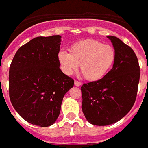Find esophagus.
<instances>
[{"label":"esophagus","mask_w":148,"mask_h":148,"mask_svg":"<svg viewBox=\"0 0 148 148\" xmlns=\"http://www.w3.org/2000/svg\"><path fill=\"white\" fill-rule=\"evenodd\" d=\"M74 83H75V86H81V82H79V81H76V80H75Z\"/></svg>","instance_id":"34e87169"}]
</instances>
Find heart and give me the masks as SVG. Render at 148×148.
<instances>
[{
    "mask_svg": "<svg viewBox=\"0 0 148 148\" xmlns=\"http://www.w3.org/2000/svg\"><path fill=\"white\" fill-rule=\"evenodd\" d=\"M115 56V50L111 45L103 44L96 40H86L73 44L70 53L60 51L58 60L66 75H72L80 65L84 77L95 81L108 72L114 64Z\"/></svg>",
    "mask_w": 148,
    "mask_h": 148,
    "instance_id": "b5f03b06",
    "label": "heart"
}]
</instances>
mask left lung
<instances>
[{
  "label": "left lung",
  "instance_id": "left-lung-1",
  "mask_svg": "<svg viewBox=\"0 0 148 148\" xmlns=\"http://www.w3.org/2000/svg\"><path fill=\"white\" fill-rule=\"evenodd\" d=\"M115 50L113 67L102 79L82 86V110L90 124L106 126L119 121L135 102L140 66L134 50L116 36H108Z\"/></svg>",
  "mask_w": 148,
  "mask_h": 148
}]
</instances>
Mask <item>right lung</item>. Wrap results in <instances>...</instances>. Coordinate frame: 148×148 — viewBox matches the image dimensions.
<instances>
[{
  "instance_id": "1",
  "label": "right lung",
  "mask_w": 148,
  "mask_h": 148,
  "mask_svg": "<svg viewBox=\"0 0 148 148\" xmlns=\"http://www.w3.org/2000/svg\"><path fill=\"white\" fill-rule=\"evenodd\" d=\"M61 36H38L20 47L9 69V95L16 112L40 127L55 123L74 80L60 69Z\"/></svg>"
}]
</instances>
